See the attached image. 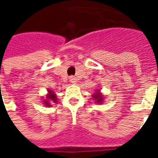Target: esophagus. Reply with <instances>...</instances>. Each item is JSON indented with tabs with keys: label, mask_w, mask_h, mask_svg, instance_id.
Masks as SVG:
<instances>
[{
	"label": "esophagus",
	"mask_w": 158,
	"mask_h": 158,
	"mask_svg": "<svg viewBox=\"0 0 158 158\" xmlns=\"http://www.w3.org/2000/svg\"><path fill=\"white\" fill-rule=\"evenodd\" d=\"M69 81L72 83V84H75V83H76V79H75V78H74V77H73V76H71V77H70V79H69Z\"/></svg>",
	"instance_id": "1"
}]
</instances>
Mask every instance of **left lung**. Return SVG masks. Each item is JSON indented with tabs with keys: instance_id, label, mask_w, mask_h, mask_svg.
I'll return each mask as SVG.
<instances>
[{
	"instance_id": "obj_1",
	"label": "left lung",
	"mask_w": 158,
	"mask_h": 158,
	"mask_svg": "<svg viewBox=\"0 0 158 158\" xmlns=\"http://www.w3.org/2000/svg\"><path fill=\"white\" fill-rule=\"evenodd\" d=\"M92 99L95 100V102L97 104H102L104 101V96L100 92L99 89H96V92L92 95Z\"/></svg>"
}]
</instances>
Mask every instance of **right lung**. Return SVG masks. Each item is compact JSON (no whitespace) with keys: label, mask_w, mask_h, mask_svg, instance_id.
Segmentation results:
<instances>
[{"label":"right lung","mask_w":158,"mask_h":158,"mask_svg":"<svg viewBox=\"0 0 158 158\" xmlns=\"http://www.w3.org/2000/svg\"><path fill=\"white\" fill-rule=\"evenodd\" d=\"M57 102V98L56 96L55 92L52 90V89H48V93L46 95L45 100H43V103L45 104V106H51L52 103H56Z\"/></svg>","instance_id":"obj_1"}]
</instances>
